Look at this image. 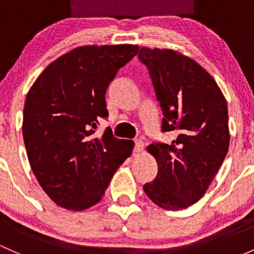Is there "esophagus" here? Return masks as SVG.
<instances>
[{
	"instance_id": "1",
	"label": "esophagus",
	"mask_w": 254,
	"mask_h": 254,
	"mask_svg": "<svg viewBox=\"0 0 254 254\" xmlns=\"http://www.w3.org/2000/svg\"><path fill=\"white\" fill-rule=\"evenodd\" d=\"M143 149H144V144H143V141H140V140H137V141H134V148H133V154H139V152H141L143 151Z\"/></svg>"
}]
</instances>
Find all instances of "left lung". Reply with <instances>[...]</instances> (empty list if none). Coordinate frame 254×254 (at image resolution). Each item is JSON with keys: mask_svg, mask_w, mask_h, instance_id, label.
I'll use <instances>...</instances> for the list:
<instances>
[{"mask_svg": "<svg viewBox=\"0 0 254 254\" xmlns=\"http://www.w3.org/2000/svg\"><path fill=\"white\" fill-rule=\"evenodd\" d=\"M138 59L148 67L162 109L161 132L177 134L170 144L148 146L159 171L143 189L161 208H187L202 197L228 152L226 100L213 77L188 57L143 47Z\"/></svg>", "mask_w": 254, "mask_h": 254, "instance_id": "1", "label": "left lung"}]
</instances>
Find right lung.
Returning a JSON list of instances; mask_svg holds the SVG:
<instances>
[{"label":"right lung","instance_id":"add662e5","mask_svg":"<svg viewBox=\"0 0 254 254\" xmlns=\"http://www.w3.org/2000/svg\"><path fill=\"white\" fill-rule=\"evenodd\" d=\"M138 53L137 46H92L64 54L32 84L24 105L23 138L31 170L57 204L82 211L102 200L133 141L106 128L105 93L116 73Z\"/></svg>","mask_w":254,"mask_h":254}]
</instances>
